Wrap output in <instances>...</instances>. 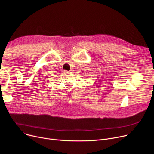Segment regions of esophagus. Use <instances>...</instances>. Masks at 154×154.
Instances as JSON below:
<instances>
[{
	"label": "esophagus",
	"instance_id": "esophagus-1",
	"mask_svg": "<svg viewBox=\"0 0 154 154\" xmlns=\"http://www.w3.org/2000/svg\"><path fill=\"white\" fill-rule=\"evenodd\" d=\"M63 72L64 73V74H70V72L67 71V70H63Z\"/></svg>",
	"mask_w": 154,
	"mask_h": 154
}]
</instances>
